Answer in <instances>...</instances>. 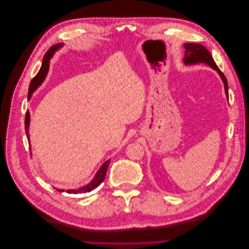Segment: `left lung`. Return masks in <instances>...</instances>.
I'll return each mask as SVG.
<instances>
[{
	"instance_id": "1",
	"label": "left lung",
	"mask_w": 249,
	"mask_h": 249,
	"mask_svg": "<svg viewBox=\"0 0 249 249\" xmlns=\"http://www.w3.org/2000/svg\"><path fill=\"white\" fill-rule=\"evenodd\" d=\"M184 58H183V64L185 66H191V65H198V64H205L215 70L219 75L221 76L223 83L225 85V93L227 100H229V91H228V80L224 73L219 70L216 63L214 62L210 52L201 44L197 43H184Z\"/></svg>"
}]
</instances>
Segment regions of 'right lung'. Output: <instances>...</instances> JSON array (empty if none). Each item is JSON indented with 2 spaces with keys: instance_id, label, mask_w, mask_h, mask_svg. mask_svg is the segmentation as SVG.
Listing matches in <instances>:
<instances>
[{
  "instance_id": "obj_1",
  "label": "right lung",
  "mask_w": 249,
  "mask_h": 249,
  "mask_svg": "<svg viewBox=\"0 0 249 249\" xmlns=\"http://www.w3.org/2000/svg\"><path fill=\"white\" fill-rule=\"evenodd\" d=\"M64 45L62 43H58L56 45H54L53 47L50 48L47 53L45 54L44 58H43V62H42V67L39 71V72L35 75V77H33V79L31 80L30 82V85H29V90H28V100H30V98L33 94V92L43 83V81L45 80L46 78V75L48 73V71H49V64H50V60H51V58L53 57V55L55 54L56 51H58L59 49H61ZM29 124H30V114L29 112L27 111L26 112V115H25V132H26V135H27V138L29 139ZM29 144H30V141H29ZM110 164V160H107L105 163H103V165L100 167V169H99L95 175V177L93 178V179L87 183L86 185H83L82 187H79L77 189H68V190H65V189H59V188H56L59 192H68V193H72V194H80V193H85V192H90L91 190H93L94 188H96L99 184H100L101 182L104 181L105 179V177H106V173H107V170H108V166Z\"/></svg>"
}]
</instances>
